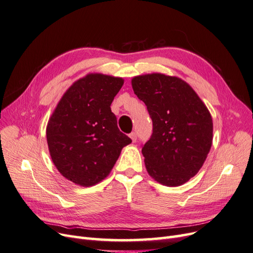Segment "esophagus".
Instances as JSON below:
<instances>
[{
  "label": "esophagus",
  "mask_w": 253,
  "mask_h": 253,
  "mask_svg": "<svg viewBox=\"0 0 253 253\" xmlns=\"http://www.w3.org/2000/svg\"><path fill=\"white\" fill-rule=\"evenodd\" d=\"M129 137H131V139L133 142H135L137 140V134L135 132H132L131 134H129Z\"/></svg>",
  "instance_id": "34e87169"
}]
</instances>
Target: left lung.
Masks as SVG:
<instances>
[{
    "mask_svg": "<svg viewBox=\"0 0 253 253\" xmlns=\"http://www.w3.org/2000/svg\"><path fill=\"white\" fill-rule=\"evenodd\" d=\"M132 87L153 121L152 136L141 150L148 173L164 186L182 185L201 170L211 149L213 122L208 109L177 77L137 76Z\"/></svg>",
    "mask_w": 253,
    "mask_h": 253,
    "instance_id": "obj_1",
    "label": "left lung"
}]
</instances>
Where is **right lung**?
Instances as JSON below:
<instances>
[{
    "instance_id": "1",
    "label": "right lung",
    "mask_w": 253,
    "mask_h": 253,
    "mask_svg": "<svg viewBox=\"0 0 253 253\" xmlns=\"http://www.w3.org/2000/svg\"><path fill=\"white\" fill-rule=\"evenodd\" d=\"M122 85V78L88 74L65 91L48 120L52 163L76 185L90 187L104 179L122 148L132 142L119 131L111 110Z\"/></svg>"
}]
</instances>
